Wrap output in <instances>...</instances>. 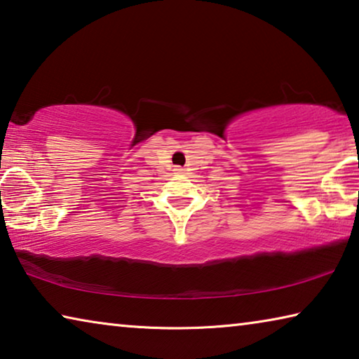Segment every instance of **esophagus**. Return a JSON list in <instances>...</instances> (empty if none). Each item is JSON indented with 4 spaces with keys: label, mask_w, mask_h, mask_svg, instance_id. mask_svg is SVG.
<instances>
[{
    "label": "esophagus",
    "mask_w": 359,
    "mask_h": 359,
    "mask_svg": "<svg viewBox=\"0 0 359 359\" xmlns=\"http://www.w3.org/2000/svg\"><path fill=\"white\" fill-rule=\"evenodd\" d=\"M174 171L177 172V174H184V172H185V169L182 168V166H175V168H174Z\"/></svg>",
    "instance_id": "obj_1"
}]
</instances>
